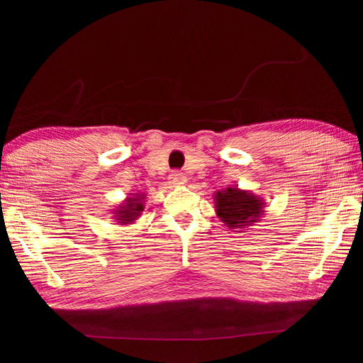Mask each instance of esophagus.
I'll list each match as a JSON object with an SVG mask.
<instances>
[{"label":"esophagus","instance_id":"34e87169","mask_svg":"<svg viewBox=\"0 0 363 363\" xmlns=\"http://www.w3.org/2000/svg\"><path fill=\"white\" fill-rule=\"evenodd\" d=\"M186 176H184L181 172H173L169 174V182L173 184V186H184L186 184Z\"/></svg>","mask_w":363,"mask_h":363}]
</instances>
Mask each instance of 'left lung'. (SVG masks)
<instances>
[{
    "instance_id": "left-lung-1",
    "label": "left lung",
    "mask_w": 363,
    "mask_h": 363,
    "mask_svg": "<svg viewBox=\"0 0 363 363\" xmlns=\"http://www.w3.org/2000/svg\"><path fill=\"white\" fill-rule=\"evenodd\" d=\"M213 201L217 217L235 233H245L265 215L267 203L264 198L235 186L218 190L213 196Z\"/></svg>"
}]
</instances>
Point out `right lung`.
<instances>
[{
	"label": "right lung",
	"instance_id": "1",
	"mask_svg": "<svg viewBox=\"0 0 363 363\" xmlns=\"http://www.w3.org/2000/svg\"><path fill=\"white\" fill-rule=\"evenodd\" d=\"M145 194H129V196L125 198V201L117 206V209H113V220L117 221V225H134L135 220L140 218V215L145 209Z\"/></svg>",
	"mask_w": 363,
	"mask_h": 363
}]
</instances>
